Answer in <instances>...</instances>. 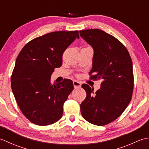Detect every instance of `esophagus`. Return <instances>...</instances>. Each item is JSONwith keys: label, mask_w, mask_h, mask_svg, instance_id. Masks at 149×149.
<instances>
[{"label": "esophagus", "mask_w": 149, "mask_h": 149, "mask_svg": "<svg viewBox=\"0 0 149 149\" xmlns=\"http://www.w3.org/2000/svg\"><path fill=\"white\" fill-rule=\"evenodd\" d=\"M73 84H74V88H80L81 86V84L80 82L77 81H73Z\"/></svg>", "instance_id": "obj_1"}]
</instances>
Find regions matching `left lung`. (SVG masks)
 Instances as JSON below:
<instances>
[{"mask_svg": "<svg viewBox=\"0 0 149 149\" xmlns=\"http://www.w3.org/2000/svg\"><path fill=\"white\" fill-rule=\"evenodd\" d=\"M79 33L94 50L90 79L103 80L95 93L89 85H82L86 97L81 104V112L88 122L105 125L121 115L132 99V62L126 47L111 34L99 29Z\"/></svg>", "mask_w": 149, "mask_h": 149, "instance_id": "left-lung-1", "label": "left lung"}]
</instances>
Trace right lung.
<instances>
[{"label": "right lung", "instance_id": "add662e5", "mask_svg": "<svg viewBox=\"0 0 149 149\" xmlns=\"http://www.w3.org/2000/svg\"><path fill=\"white\" fill-rule=\"evenodd\" d=\"M76 38L78 31L47 33L30 41L19 53L11 89L21 111L34 124L48 125L61 118L63 104L74 85L68 79L52 84L50 77L62 65L63 53Z\"/></svg>", "mask_w": 149, "mask_h": 149}]
</instances>
